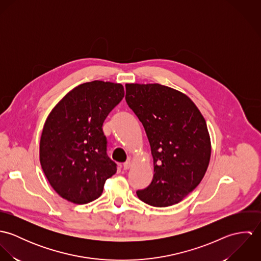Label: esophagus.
I'll use <instances>...</instances> for the list:
<instances>
[{
  "mask_svg": "<svg viewBox=\"0 0 261 261\" xmlns=\"http://www.w3.org/2000/svg\"><path fill=\"white\" fill-rule=\"evenodd\" d=\"M132 165H133L132 160H128V161H126L125 163H123V169H124V170H128V169L132 167Z\"/></svg>",
  "mask_w": 261,
  "mask_h": 261,
  "instance_id": "obj_1",
  "label": "esophagus"
}]
</instances>
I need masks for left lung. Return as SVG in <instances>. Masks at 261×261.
<instances>
[{
  "label": "left lung",
  "instance_id": "1",
  "mask_svg": "<svg viewBox=\"0 0 261 261\" xmlns=\"http://www.w3.org/2000/svg\"><path fill=\"white\" fill-rule=\"evenodd\" d=\"M125 100L143 123L153 178L138 197L153 207L181 202L202 181L211 156L206 120L186 94L159 83L125 84Z\"/></svg>",
  "mask_w": 261,
  "mask_h": 261
}]
</instances>
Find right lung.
<instances>
[{
	"mask_svg": "<svg viewBox=\"0 0 261 261\" xmlns=\"http://www.w3.org/2000/svg\"><path fill=\"white\" fill-rule=\"evenodd\" d=\"M123 96L121 84L94 80L76 86L49 113L40 140V164L63 199L89 203L116 173L102 124Z\"/></svg>",
	"mask_w": 261,
	"mask_h": 261,
	"instance_id": "1",
	"label": "right lung"
}]
</instances>
